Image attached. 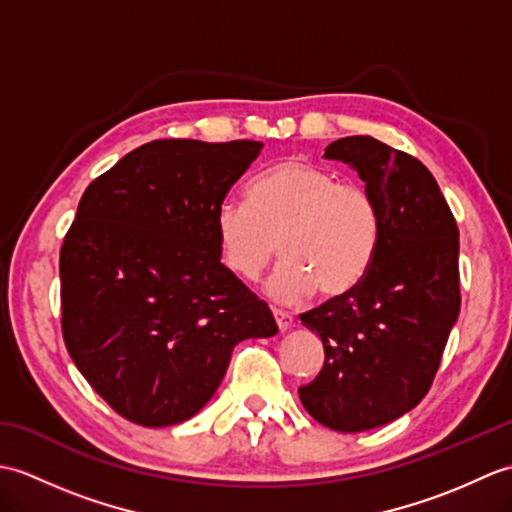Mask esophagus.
<instances>
[{
  "mask_svg": "<svg viewBox=\"0 0 512 512\" xmlns=\"http://www.w3.org/2000/svg\"><path fill=\"white\" fill-rule=\"evenodd\" d=\"M273 317H275V321H277V328H279L281 332H288V330L292 328V325H295V319H292L288 312L273 310Z\"/></svg>",
  "mask_w": 512,
  "mask_h": 512,
  "instance_id": "esophagus-1",
  "label": "esophagus"
}]
</instances>
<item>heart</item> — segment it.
<instances>
[{"label":"heart","instance_id":"heart-1","mask_svg":"<svg viewBox=\"0 0 512 512\" xmlns=\"http://www.w3.org/2000/svg\"><path fill=\"white\" fill-rule=\"evenodd\" d=\"M248 206L224 202L215 213L222 264L255 281L279 253L266 295L295 306L321 292L345 297L372 268L380 237L374 195L308 160H284L248 187Z\"/></svg>","mask_w":512,"mask_h":512}]
</instances>
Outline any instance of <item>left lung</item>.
<instances>
[{
    "label": "left lung",
    "mask_w": 512,
    "mask_h": 512,
    "mask_svg": "<svg viewBox=\"0 0 512 512\" xmlns=\"http://www.w3.org/2000/svg\"><path fill=\"white\" fill-rule=\"evenodd\" d=\"M325 158L356 169L374 195L372 268L345 297L301 314L325 361L299 398L323 427H383L427 396L460 314V233L431 171L372 136H347Z\"/></svg>",
    "instance_id": "obj_1"
}]
</instances>
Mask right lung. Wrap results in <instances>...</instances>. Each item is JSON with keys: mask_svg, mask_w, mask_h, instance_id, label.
Instances as JSON below:
<instances>
[{"mask_svg": "<svg viewBox=\"0 0 512 512\" xmlns=\"http://www.w3.org/2000/svg\"><path fill=\"white\" fill-rule=\"evenodd\" d=\"M262 147L151 140L85 189L59 257L63 341L123 418L143 427L193 418L233 347L277 334L215 239L217 209Z\"/></svg>", "mask_w": 512, "mask_h": 512, "instance_id": "add662e5", "label": "right lung"}]
</instances>
